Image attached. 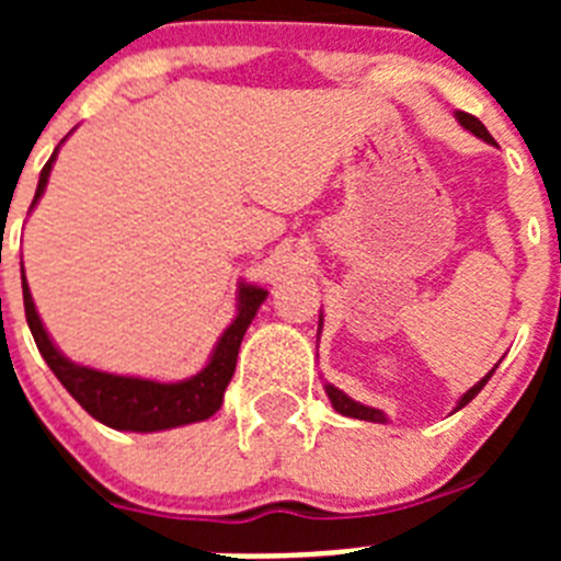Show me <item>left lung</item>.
Listing matches in <instances>:
<instances>
[{
  "mask_svg": "<svg viewBox=\"0 0 561 561\" xmlns=\"http://www.w3.org/2000/svg\"><path fill=\"white\" fill-rule=\"evenodd\" d=\"M455 117H458V123L466 128V131H472L474 137H480V140H485V142H494V137L489 131H485V126L478 121V117H472V114H466V112H455ZM320 325H323V317H320ZM494 368H497V365H494ZM494 368L489 370V374H485L483 379H480L478 385H474V388H469L463 396H460L458 404H455V410L466 408V404H469V401H472L474 396H478L480 390L485 388V381L492 379ZM325 393H329V399H331V408H334L336 413L348 415V419L376 421V424H385V421H388V419H385V413H381V410L368 408V404H359V401H354V399H351V396H345L340 388H334V385H325Z\"/></svg>",
  "mask_w": 561,
  "mask_h": 561,
  "instance_id": "8db88e82",
  "label": "left lung"
}]
</instances>
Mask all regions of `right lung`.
I'll use <instances>...</instances> for the list:
<instances>
[{"label": "right lung", "instance_id": "add662e5", "mask_svg": "<svg viewBox=\"0 0 561 561\" xmlns=\"http://www.w3.org/2000/svg\"><path fill=\"white\" fill-rule=\"evenodd\" d=\"M64 142V140H61ZM58 157V148L42 168L38 176L36 196L33 205L44 196L47 187L49 171ZM22 295H24V317H27L30 334L36 340L38 351H42L44 362L49 370L58 376L67 393L87 410L92 419L112 430H123V433H160V430L185 427V424H196V421L210 419L225 401V390L230 385L232 374H236V359L241 340H244L247 329H250L252 317L257 314L261 304L266 300L270 291L252 284H238V311L232 317V323L227 325L225 334L219 336L216 348H213L210 359L205 368L191 379L182 381H157V379H140V376H117L106 374V370L87 368L78 362L67 359L61 351L56 348V342L49 340L47 329H44L42 317H38L33 295H30L27 277L22 270Z\"/></svg>", "mask_w": 561, "mask_h": 561}]
</instances>
